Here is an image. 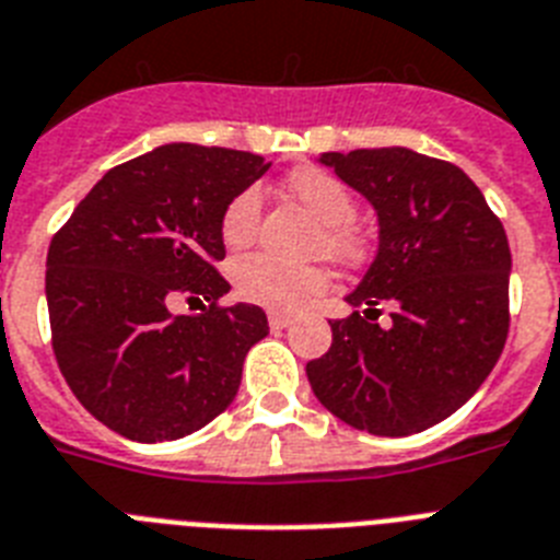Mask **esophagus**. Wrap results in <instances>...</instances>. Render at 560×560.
I'll use <instances>...</instances> for the list:
<instances>
[{
	"label": "esophagus",
	"instance_id": "esophagus-1",
	"mask_svg": "<svg viewBox=\"0 0 560 560\" xmlns=\"http://www.w3.org/2000/svg\"><path fill=\"white\" fill-rule=\"evenodd\" d=\"M290 324H293V318L288 313H270V330H284Z\"/></svg>",
	"mask_w": 560,
	"mask_h": 560
}]
</instances>
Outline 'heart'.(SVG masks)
<instances>
[{
	"mask_svg": "<svg viewBox=\"0 0 560 560\" xmlns=\"http://www.w3.org/2000/svg\"><path fill=\"white\" fill-rule=\"evenodd\" d=\"M293 199L318 222L313 253H324L338 265H359L368 256V242L352 224L355 199L332 173L322 167H302L288 176ZM261 213V196L256 187H244L228 201L222 213V242L230 250H242L253 242ZM233 288L244 302L276 313H293L307 307L330 288V270L324 265H284L265 253L238 258L233 265Z\"/></svg>",
	"mask_w": 560,
	"mask_h": 560,
	"instance_id": "obj_1",
	"label": "heart"
}]
</instances>
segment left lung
Wrapping results in <instances>:
<instances>
[{
	"mask_svg": "<svg viewBox=\"0 0 560 560\" xmlns=\"http://www.w3.org/2000/svg\"><path fill=\"white\" fill-rule=\"evenodd\" d=\"M378 213V253L307 378L336 418L412 435L453 416L492 373L510 330V244L476 182L407 148L322 153ZM378 303L394 307L378 328Z\"/></svg>",
	"mask_w": 560,
	"mask_h": 560,
	"instance_id": "1",
	"label": "left lung"
}]
</instances>
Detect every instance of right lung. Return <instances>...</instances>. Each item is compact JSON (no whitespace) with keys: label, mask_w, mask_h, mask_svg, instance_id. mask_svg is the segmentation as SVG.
Returning a JSON list of instances; mask_svg holds the SVG:
<instances>
[{"label":"right lung","mask_w":560,"mask_h":560,"mask_svg":"<svg viewBox=\"0 0 560 560\" xmlns=\"http://www.w3.org/2000/svg\"><path fill=\"white\" fill-rule=\"evenodd\" d=\"M267 167L244 150L162 144L107 171L50 242L56 361L113 432L182 439L236 398L244 355L270 327L256 304H219L222 213ZM176 298L202 313L176 317Z\"/></svg>","instance_id":"obj_1"}]
</instances>
